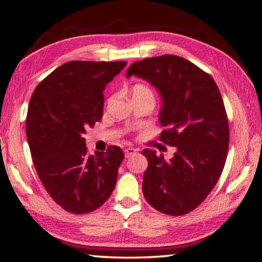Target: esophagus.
<instances>
[{
  "mask_svg": "<svg viewBox=\"0 0 262 262\" xmlns=\"http://www.w3.org/2000/svg\"><path fill=\"white\" fill-rule=\"evenodd\" d=\"M137 152V150L134 148H127L125 149V157L126 158H129L133 155H135Z\"/></svg>",
  "mask_w": 262,
  "mask_h": 262,
  "instance_id": "obj_1",
  "label": "esophagus"
}]
</instances>
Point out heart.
I'll return each mask as SVG.
<instances>
[{"label":"heart","instance_id":"heart-1","mask_svg":"<svg viewBox=\"0 0 262 262\" xmlns=\"http://www.w3.org/2000/svg\"><path fill=\"white\" fill-rule=\"evenodd\" d=\"M135 96H150L154 97V92L149 86L144 85V84H135L133 86V97ZM155 98V97H154Z\"/></svg>","mask_w":262,"mask_h":262}]
</instances>
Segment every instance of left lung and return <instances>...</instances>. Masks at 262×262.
Returning a JSON list of instances; mask_svg holds the SVG:
<instances>
[{"label":"left lung","instance_id":"8db88e82","mask_svg":"<svg viewBox=\"0 0 262 262\" xmlns=\"http://www.w3.org/2000/svg\"><path fill=\"white\" fill-rule=\"evenodd\" d=\"M147 79L163 98L159 135L176 147L173 157L144 149L148 159L143 195L163 214H188L205 201L223 171L229 148V121L219 86L209 74L177 55L133 63L126 76Z\"/></svg>","mask_w":262,"mask_h":262}]
</instances>
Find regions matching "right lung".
<instances>
[{"mask_svg": "<svg viewBox=\"0 0 262 262\" xmlns=\"http://www.w3.org/2000/svg\"><path fill=\"white\" fill-rule=\"evenodd\" d=\"M125 61H70L38 84L26 115V137L43 187L57 205L75 215L107 201L117 184L123 151L89 154L83 134L103 118L105 85Z\"/></svg>", "mask_w": 262, "mask_h": 262, "instance_id": "add662e5", "label": "right lung"}]
</instances>
